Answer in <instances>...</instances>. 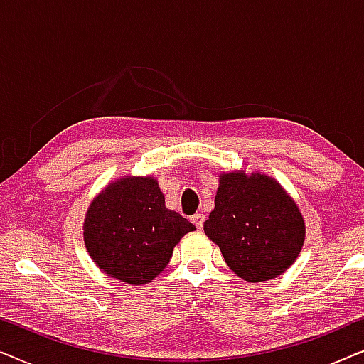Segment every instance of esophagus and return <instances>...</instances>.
<instances>
[{
  "instance_id": "1",
  "label": "esophagus",
  "mask_w": 364,
  "mask_h": 364,
  "mask_svg": "<svg viewBox=\"0 0 364 364\" xmlns=\"http://www.w3.org/2000/svg\"><path fill=\"white\" fill-rule=\"evenodd\" d=\"M203 222H205V215H203V213H196V215L192 217V223L198 228V230L203 227Z\"/></svg>"
}]
</instances>
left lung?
Returning a JSON list of instances; mask_svg holds the SVG:
<instances>
[{
	"label": "left lung",
	"instance_id": "1",
	"mask_svg": "<svg viewBox=\"0 0 364 364\" xmlns=\"http://www.w3.org/2000/svg\"><path fill=\"white\" fill-rule=\"evenodd\" d=\"M203 232L227 265L250 283L285 273L305 242V222L285 188L265 173L243 171L220 173Z\"/></svg>",
	"mask_w": 364,
	"mask_h": 364
}]
</instances>
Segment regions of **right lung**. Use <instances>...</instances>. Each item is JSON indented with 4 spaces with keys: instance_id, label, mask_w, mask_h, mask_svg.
<instances>
[{
    "instance_id": "obj_1",
    "label": "right lung",
    "mask_w": 364,
    "mask_h": 364,
    "mask_svg": "<svg viewBox=\"0 0 364 364\" xmlns=\"http://www.w3.org/2000/svg\"><path fill=\"white\" fill-rule=\"evenodd\" d=\"M196 225L168 210L154 177H121L99 192L84 218L94 263L116 280L146 285L171 262L173 247Z\"/></svg>"
}]
</instances>
